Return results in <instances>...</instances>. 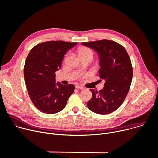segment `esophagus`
Here are the masks:
<instances>
[{
    "label": "esophagus",
    "mask_w": 158,
    "mask_h": 158,
    "mask_svg": "<svg viewBox=\"0 0 158 158\" xmlns=\"http://www.w3.org/2000/svg\"><path fill=\"white\" fill-rule=\"evenodd\" d=\"M76 89H81V90H82V89H84V88L82 87H81V86H79V85H76V87H75Z\"/></svg>",
    "instance_id": "34e87169"
}]
</instances>
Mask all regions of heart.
<instances>
[{
  "label": "heart",
  "mask_w": 158,
  "mask_h": 158,
  "mask_svg": "<svg viewBox=\"0 0 158 158\" xmlns=\"http://www.w3.org/2000/svg\"><path fill=\"white\" fill-rule=\"evenodd\" d=\"M79 56H80V57L84 56H89L93 58V52L89 48L86 47H82L80 48L79 50Z\"/></svg>",
  "instance_id": "1"
}]
</instances>
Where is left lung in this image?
<instances>
[{"mask_svg": "<svg viewBox=\"0 0 158 158\" xmlns=\"http://www.w3.org/2000/svg\"><path fill=\"white\" fill-rule=\"evenodd\" d=\"M95 51L99 59V76L104 86L99 91L90 89L93 97L87 106L99 114H108L116 110L124 101L132 78V67L125 48L109 40L82 42Z\"/></svg>", "mask_w": 158, "mask_h": 158, "instance_id": "1", "label": "left lung"}]
</instances>
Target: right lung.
I'll use <instances>...</instances> for the list:
<instances>
[{"mask_svg": "<svg viewBox=\"0 0 158 158\" xmlns=\"http://www.w3.org/2000/svg\"><path fill=\"white\" fill-rule=\"evenodd\" d=\"M77 44L62 40L42 42L28 54L24 75L29 96L41 112L52 114L62 110L73 93L74 85L56 83L55 73L59 70L64 55Z\"/></svg>", "mask_w": 158, "mask_h": 158, "instance_id": "obj_1", "label": "right lung"}]
</instances>
